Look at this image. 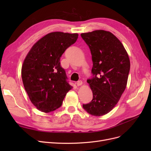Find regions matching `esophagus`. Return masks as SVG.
<instances>
[{"label": "esophagus", "mask_w": 151, "mask_h": 151, "mask_svg": "<svg viewBox=\"0 0 151 151\" xmlns=\"http://www.w3.org/2000/svg\"><path fill=\"white\" fill-rule=\"evenodd\" d=\"M76 84L77 85V86H81L82 84H83V82H82L81 81H78L76 83Z\"/></svg>", "instance_id": "34e87169"}]
</instances>
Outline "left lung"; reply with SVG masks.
Listing matches in <instances>:
<instances>
[{"label": "left lung", "instance_id": "1", "mask_svg": "<svg viewBox=\"0 0 151 151\" xmlns=\"http://www.w3.org/2000/svg\"><path fill=\"white\" fill-rule=\"evenodd\" d=\"M92 55V78L87 80L93 98L83 104L91 115H106L115 106L126 88L130 68L129 55L123 45L109 31L96 30L82 33Z\"/></svg>", "mask_w": 151, "mask_h": 151}]
</instances>
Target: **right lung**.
Wrapping results in <instances>:
<instances>
[{
    "instance_id": "obj_1",
    "label": "right lung",
    "mask_w": 151,
    "mask_h": 151,
    "mask_svg": "<svg viewBox=\"0 0 151 151\" xmlns=\"http://www.w3.org/2000/svg\"><path fill=\"white\" fill-rule=\"evenodd\" d=\"M77 38V33L52 32L39 40L26 55L21 69L22 83L31 103L40 111L49 113L60 108L72 88L60 60Z\"/></svg>"
}]
</instances>
